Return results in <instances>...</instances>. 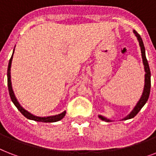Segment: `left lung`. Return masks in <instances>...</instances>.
<instances>
[{"label":"left lung","instance_id":"left-lung-1","mask_svg":"<svg viewBox=\"0 0 156 156\" xmlns=\"http://www.w3.org/2000/svg\"><path fill=\"white\" fill-rule=\"evenodd\" d=\"M133 34L135 35V36L138 39V41L139 43V46L141 48V52H142V58H143V63L144 66V70H145V79H144V88H143V94L141 95V98L138 100V102L136 104L135 107L133 108V109L130 112V113L128 114L127 116H125L124 118L121 119V121H126V120H129V119L133 118L134 116L138 113V112L140 111L142 108L146 104L147 101L148 100L149 98V95H150L151 90V71L150 68H149V65H148V61L146 57V52H145V47L143 44V40L141 38L140 35L138 34L135 30H133ZM99 118L101 119L102 121H106V122H109L112 121L110 119H108L105 116H103L101 115H99Z\"/></svg>","mask_w":156,"mask_h":156}]
</instances>
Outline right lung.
<instances>
[{
    "instance_id": "obj_1",
    "label": "right lung",
    "mask_w": 156,
    "mask_h": 156,
    "mask_svg": "<svg viewBox=\"0 0 156 156\" xmlns=\"http://www.w3.org/2000/svg\"><path fill=\"white\" fill-rule=\"evenodd\" d=\"M14 49H15V47L13 50V54H12V56H11L10 60L9 61V66H8V70H7V79H8V88H9V96H10V99L12 100V102L13 103V104L15 105L16 108L18 109V111L20 112L21 113L23 114V116L27 117L29 120H32V121H40V122H56V121H61V119L64 118V116H66V111H64L63 112H61L60 114H57V115H55V116H37L33 115L30 112H29L28 111H27L25 108H23V107L21 106V104H19V102L17 100L15 95H14V92H13V87H12V83H11V64H12V60H13V53H14Z\"/></svg>"
}]
</instances>
